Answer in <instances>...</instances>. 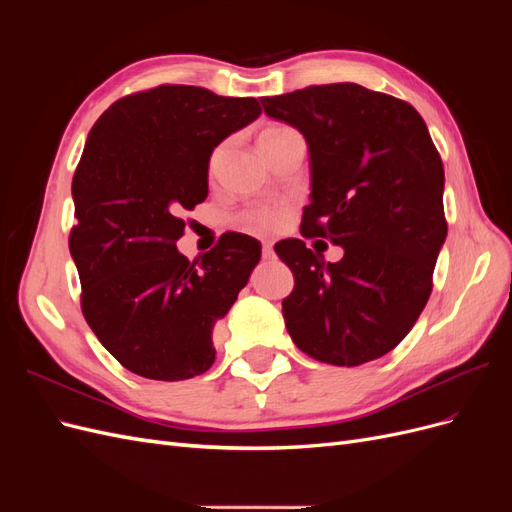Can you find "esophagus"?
<instances>
[{"label":"esophagus","mask_w":512,"mask_h":512,"mask_svg":"<svg viewBox=\"0 0 512 512\" xmlns=\"http://www.w3.org/2000/svg\"><path fill=\"white\" fill-rule=\"evenodd\" d=\"M262 258H265V260H273L275 258L271 241H262Z\"/></svg>","instance_id":"1"}]
</instances>
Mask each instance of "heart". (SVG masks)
Listing matches in <instances>:
<instances>
[{
  "mask_svg": "<svg viewBox=\"0 0 512 512\" xmlns=\"http://www.w3.org/2000/svg\"><path fill=\"white\" fill-rule=\"evenodd\" d=\"M290 132H294V130L288 128V126H282V123H273V126H267L265 130L260 132V136H258V147L267 145V143H271V141H277V138H282V136H286V134H290ZM220 156H222V147L213 151V156H211V170H215V166H218ZM282 213H284V211H282L280 207L262 205V207H252V209L243 211L241 220H243V224H247V226L254 228V230H273L277 224H280Z\"/></svg>",
  "mask_w": 512,
  "mask_h": 512,
  "instance_id": "obj_1",
  "label": "heart"
}]
</instances>
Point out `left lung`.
I'll return each instance as SVG.
<instances>
[{"label":"left lung","mask_w":512,"mask_h":512,"mask_svg":"<svg viewBox=\"0 0 512 512\" xmlns=\"http://www.w3.org/2000/svg\"><path fill=\"white\" fill-rule=\"evenodd\" d=\"M309 149L312 203L301 235L344 247L324 262L301 239L275 252L294 275L286 329L307 356L356 367L391 352L421 316L446 239L444 168L423 117L356 83L262 98Z\"/></svg>","instance_id":"left-lung-1"}]
</instances>
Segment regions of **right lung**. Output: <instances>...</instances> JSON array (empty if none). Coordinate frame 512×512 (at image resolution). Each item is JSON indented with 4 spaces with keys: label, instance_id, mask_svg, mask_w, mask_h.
<instances>
[{
    "label": "right lung",
    "instance_id": "add662e5",
    "mask_svg": "<svg viewBox=\"0 0 512 512\" xmlns=\"http://www.w3.org/2000/svg\"><path fill=\"white\" fill-rule=\"evenodd\" d=\"M260 113L256 98L160 85L108 106L87 136L70 254L87 324L132 374L188 380L215 361L213 327L250 280L260 243L226 232L194 262L175 243L181 213L209 194L213 149Z\"/></svg>",
    "mask_w": 512,
    "mask_h": 512
}]
</instances>
